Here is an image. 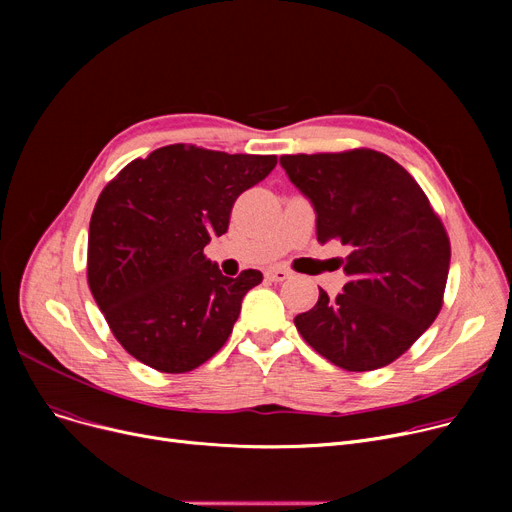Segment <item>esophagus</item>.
I'll list each match as a JSON object with an SVG mask.
<instances>
[{
  "label": "esophagus",
  "instance_id": "obj_1",
  "mask_svg": "<svg viewBox=\"0 0 512 512\" xmlns=\"http://www.w3.org/2000/svg\"><path fill=\"white\" fill-rule=\"evenodd\" d=\"M265 276H267V280H272V282H284L292 274L288 270H284V267H270V270L265 272Z\"/></svg>",
  "mask_w": 512,
  "mask_h": 512
}]
</instances>
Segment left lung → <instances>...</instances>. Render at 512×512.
<instances>
[{"mask_svg": "<svg viewBox=\"0 0 512 512\" xmlns=\"http://www.w3.org/2000/svg\"><path fill=\"white\" fill-rule=\"evenodd\" d=\"M290 182L317 213V240H338L348 282L294 317L309 346L346 371L390 365L434 324L450 267V240L415 178L386 153L282 155Z\"/></svg>", "mask_w": 512, "mask_h": 512, "instance_id": "8db88e82", "label": "left lung"}]
</instances>
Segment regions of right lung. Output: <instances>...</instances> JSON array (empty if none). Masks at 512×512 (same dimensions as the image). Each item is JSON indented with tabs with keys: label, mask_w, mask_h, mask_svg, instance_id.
Masks as SVG:
<instances>
[{
	"label": "right lung",
	"mask_w": 512,
	"mask_h": 512,
	"mask_svg": "<svg viewBox=\"0 0 512 512\" xmlns=\"http://www.w3.org/2000/svg\"><path fill=\"white\" fill-rule=\"evenodd\" d=\"M276 155L168 145L105 184L89 226L87 280L124 351L161 373H186L226 344L257 270L222 276L203 249L228 232L232 205Z\"/></svg>",
	"instance_id": "1"
}]
</instances>
